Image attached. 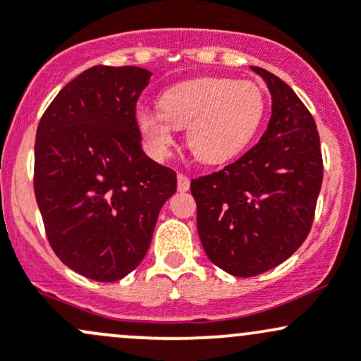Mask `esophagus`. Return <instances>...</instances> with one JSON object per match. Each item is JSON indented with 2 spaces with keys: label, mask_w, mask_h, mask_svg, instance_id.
Returning <instances> with one entry per match:
<instances>
[{
  "label": "esophagus",
  "mask_w": 361,
  "mask_h": 361,
  "mask_svg": "<svg viewBox=\"0 0 361 361\" xmlns=\"http://www.w3.org/2000/svg\"><path fill=\"white\" fill-rule=\"evenodd\" d=\"M189 185H191L189 177L184 176V173H179V176H177V189H179L180 192H184V191H188Z\"/></svg>",
  "instance_id": "esophagus-1"
}]
</instances>
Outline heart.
<instances>
[{
    "mask_svg": "<svg viewBox=\"0 0 361 361\" xmlns=\"http://www.w3.org/2000/svg\"><path fill=\"white\" fill-rule=\"evenodd\" d=\"M265 102L250 80H188L165 91L160 111L139 110L137 127L151 153L165 157L176 142V129L188 127V146L207 165L226 164L253 139Z\"/></svg>",
    "mask_w": 361,
    "mask_h": 361,
    "instance_id": "obj_1",
    "label": "heart"
}]
</instances>
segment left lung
Segmentation results:
<instances>
[{"label": "left lung", "instance_id": "1", "mask_svg": "<svg viewBox=\"0 0 361 361\" xmlns=\"http://www.w3.org/2000/svg\"><path fill=\"white\" fill-rule=\"evenodd\" d=\"M251 68L272 94L265 134L234 164L191 180L204 253L235 277L267 272L303 244L324 177L308 108L277 75Z\"/></svg>", "mask_w": 361, "mask_h": 361}]
</instances>
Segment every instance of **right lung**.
I'll use <instances>...</instances> for the list:
<instances>
[{
    "instance_id": "add662e5",
    "label": "right lung",
    "mask_w": 361,
    "mask_h": 361,
    "mask_svg": "<svg viewBox=\"0 0 361 361\" xmlns=\"http://www.w3.org/2000/svg\"><path fill=\"white\" fill-rule=\"evenodd\" d=\"M141 67L87 68L46 108L34 146V192L56 257L98 282L130 274L148 251L177 173L141 148Z\"/></svg>"
}]
</instances>
